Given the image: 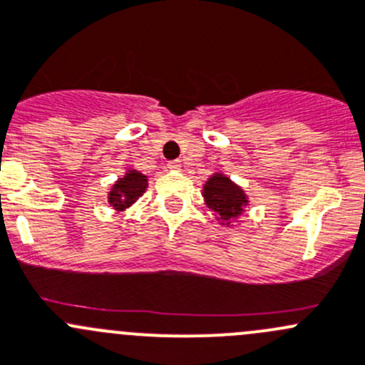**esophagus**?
<instances>
[{
    "label": "esophagus",
    "mask_w": 365,
    "mask_h": 365,
    "mask_svg": "<svg viewBox=\"0 0 365 365\" xmlns=\"http://www.w3.org/2000/svg\"><path fill=\"white\" fill-rule=\"evenodd\" d=\"M168 165H169V169H171V171H178V169L182 168V162H180V160H171Z\"/></svg>",
    "instance_id": "34e87169"
}]
</instances>
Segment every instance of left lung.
Returning <instances> with one entry per match:
<instances>
[{
  "label": "left lung",
  "instance_id": "obj_1",
  "mask_svg": "<svg viewBox=\"0 0 365 365\" xmlns=\"http://www.w3.org/2000/svg\"><path fill=\"white\" fill-rule=\"evenodd\" d=\"M205 203L210 210L217 214L219 221L226 222V226L242 214L244 207L247 205V197L239 185L232 182L228 176L212 175L203 185Z\"/></svg>",
  "mask_w": 365,
  "mask_h": 365
}]
</instances>
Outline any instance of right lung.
<instances>
[{
  "mask_svg": "<svg viewBox=\"0 0 365 365\" xmlns=\"http://www.w3.org/2000/svg\"><path fill=\"white\" fill-rule=\"evenodd\" d=\"M148 187V176L143 173L130 169L123 178L112 185L110 192H108V203L114 207L115 210H125V208L132 207L137 200L144 194Z\"/></svg>",
  "mask_w": 365,
  "mask_h": 365,
  "instance_id": "obj_1",
  "label": "right lung"
}]
</instances>
